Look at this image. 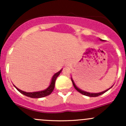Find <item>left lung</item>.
<instances>
[{"mask_svg":"<svg viewBox=\"0 0 126 126\" xmlns=\"http://www.w3.org/2000/svg\"><path fill=\"white\" fill-rule=\"evenodd\" d=\"M100 40L102 41H104V40H103V39H100ZM71 80H72V84H73V85H74V87L75 89H76V90H77V91H79L80 93L82 94L85 95V96H89V97H97V96H100V95L104 94V93H105L106 91H107L108 90H110V88L107 89V90H106L105 91H102V92H101V93H88V92H87V91H83V90H81L79 88L77 87V86L76 85H75V83H74V80H72V79H71Z\"/></svg>","mask_w":126,"mask_h":126,"instance_id":"left-lung-1","label":"left lung"}]
</instances>
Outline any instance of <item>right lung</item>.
Segmentation results:
<instances>
[{
  "label": "right lung",
  "instance_id": "1",
  "mask_svg": "<svg viewBox=\"0 0 126 126\" xmlns=\"http://www.w3.org/2000/svg\"><path fill=\"white\" fill-rule=\"evenodd\" d=\"M62 69H61L60 71H58V72L55 73V74L53 76L52 79L51 80V82H50V85L47 88L46 90H43V91H36V92H32V93H29V92H25V91H22V90H19V88H17L16 86H15V87L17 89V91H19L21 93L23 94L25 96H28L29 97H32V98H41V97H45V96H48V95L50 94L52 92L53 90H54V87H55V80L57 79V77L60 75V72H62Z\"/></svg>",
  "mask_w": 126,
  "mask_h": 126
}]
</instances>
